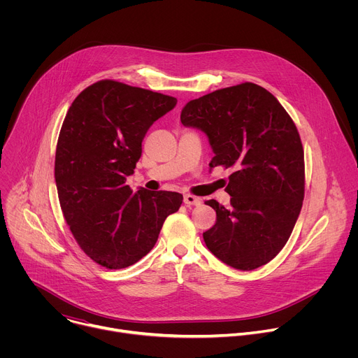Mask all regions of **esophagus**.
I'll return each mask as SVG.
<instances>
[{"mask_svg":"<svg viewBox=\"0 0 358 358\" xmlns=\"http://www.w3.org/2000/svg\"><path fill=\"white\" fill-rule=\"evenodd\" d=\"M201 202V199L198 198V196H195V195H191V194H185L184 195V203L185 206H198V203Z\"/></svg>","mask_w":358,"mask_h":358,"instance_id":"1","label":"esophagus"}]
</instances>
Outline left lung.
I'll return each mask as SVG.
<instances>
[{"mask_svg": "<svg viewBox=\"0 0 358 358\" xmlns=\"http://www.w3.org/2000/svg\"><path fill=\"white\" fill-rule=\"evenodd\" d=\"M181 123L207 134L210 167L231 169V206L206 201L217 222L202 234L224 264L253 271L286 245L304 198V152L299 131L265 87L245 82L189 100Z\"/></svg>", "mask_w": 358, "mask_h": 358, "instance_id": "left-lung-1", "label": "left lung"}]
</instances>
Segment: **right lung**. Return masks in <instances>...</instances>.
Here are the masks:
<instances>
[{
	"mask_svg": "<svg viewBox=\"0 0 358 358\" xmlns=\"http://www.w3.org/2000/svg\"><path fill=\"white\" fill-rule=\"evenodd\" d=\"M176 105L173 96L105 79L82 90L66 113L55 155L58 196L73 238L100 266L138 262L181 207L178 192L134 194L126 185L147 130Z\"/></svg>",
	"mask_w": 358,
	"mask_h": 358,
	"instance_id": "obj_1",
	"label": "right lung"
}]
</instances>
